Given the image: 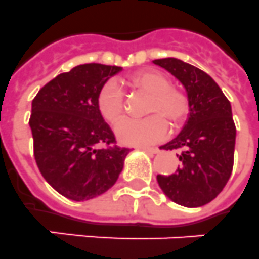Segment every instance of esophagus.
<instances>
[{"instance_id":"1","label":"esophagus","mask_w":259,"mask_h":259,"mask_svg":"<svg viewBox=\"0 0 259 259\" xmlns=\"http://www.w3.org/2000/svg\"><path fill=\"white\" fill-rule=\"evenodd\" d=\"M141 150H143V151H146L147 154H151V155H154V154L159 153V150L156 149V147H146V146H141L140 147Z\"/></svg>"}]
</instances>
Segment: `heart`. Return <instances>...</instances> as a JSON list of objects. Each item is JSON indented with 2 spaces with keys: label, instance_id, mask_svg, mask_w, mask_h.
I'll return each mask as SVG.
<instances>
[{
  "label": "heart",
  "instance_id": "1",
  "mask_svg": "<svg viewBox=\"0 0 259 259\" xmlns=\"http://www.w3.org/2000/svg\"><path fill=\"white\" fill-rule=\"evenodd\" d=\"M127 84L150 95L145 118L125 119L117 126L118 140L127 145H146L164 140L168 123L178 127L186 121L191 109L190 97L183 89L171 87V80L158 71H141L127 79ZM97 106L108 122L116 125L125 112L123 93L114 80L106 81L97 95Z\"/></svg>",
  "mask_w": 259,
  "mask_h": 259
}]
</instances>
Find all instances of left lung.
I'll list each match as a JSON object with an SVG mask.
<instances>
[{"label": "left lung", "mask_w": 259, "mask_h": 259, "mask_svg": "<svg viewBox=\"0 0 259 259\" xmlns=\"http://www.w3.org/2000/svg\"><path fill=\"white\" fill-rule=\"evenodd\" d=\"M175 76L190 97L186 125L163 150H179L177 172L158 175L163 193L188 208L205 205L223 191L233 170L236 126L232 106L220 87L197 67L177 58L154 60Z\"/></svg>", "instance_id": "obj_1"}]
</instances>
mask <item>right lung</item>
Returning <instances> with one entry per match:
<instances>
[{
    "mask_svg": "<svg viewBox=\"0 0 259 259\" xmlns=\"http://www.w3.org/2000/svg\"><path fill=\"white\" fill-rule=\"evenodd\" d=\"M121 69L80 64L47 82L32 100L29 123L36 164L46 182L67 199L100 196L122 171L130 149L116 146L97 106L101 87Z\"/></svg>",
    "mask_w": 259,
    "mask_h": 259,
    "instance_id": "obj_1",
    "label": "right lung"
}]
</instances>
